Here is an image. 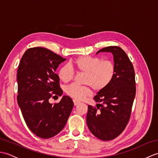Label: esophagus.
Segmentation results:
<instances>
[{
	"instance_id": "1",
	"label": "esophagus",
	"mask_w": 158,
	"mask_h": 158,
	"mask_svg": "<svg viewBox=\"0 0 158 158\" xmlns=\"http://www.w3.org/2000/svg\"><path fill=\"white\" fill-rule=\"evenodd\" d=\"M73 102H74V105H75V106L78 105L79 104L81 103L79 101H78V100H73Z\"/></svg>"
}]
</instances>
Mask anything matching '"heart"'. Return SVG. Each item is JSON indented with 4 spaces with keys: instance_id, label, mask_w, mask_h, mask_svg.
Instances as JSON below:
<instances>
[{
    "instance_id": "obj_1",
    "label": "heart",
    "mask_w": 158,
    "mask_h": 158,
    "mask_svg": "<svg viewBox=\"0 0 158 158\" xmlns=\"http://www.w3.org/2000/svg\"><path fill=\"white\" fill-rule=\"evenodd\" d=\"M71 65L79 73H84L83 83L89 85L96 91L105 89L112 82L115 75V65L110 60H102L98 57L81 56L73 60ZM59 78L69 83L75 77V71L69 64H64L58 71ZM66 94L75 100H81L91 95L88 85L72 84L66 88Z\"/></svg>"
}]
</instances>
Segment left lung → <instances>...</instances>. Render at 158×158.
Returning a JSON list of instances; mask_svg holds the SVG:
<instances>
[{
	"label": "left lung",
	"mask_w": 158,
	"mask_h": 158,
	"mask_svg": "<svg viewBox=\"0 0 158 158\" xmlns=\"http://www.w3.org/2000/svg\"><path fill=\"white\" fill-rule=\"evenodd\" d=\"M110 52L115 65L112 82L97 93L96 106L88 105L86 122L94 135L102 140L115 139L129 122L136 95L135 73L126 52L117 46H109L98 51Z\"/></svg>",
	"instance_id": "left-lung-1"
}]
</instances>
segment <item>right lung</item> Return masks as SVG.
Segmentation results:
<instances>
[{"label": "right lung", "instance_id": "right-lung-1", "mask_svg": "<svg viewBox=\"0 0 158 158\" xmlns=\"http://www.w3.org/2000/svg\"><path fill=\"white\" fill-rule=\"evenodd\" d=\"M65 60L46 48H33L26 50L19 64L18 103L28 128L40 138H52L61 132L73 108L68 96L54 105L49 102L63 93L56 70Z\"/></svg>", "mask_w": 158, "mask_h": 158}]
</instances>
